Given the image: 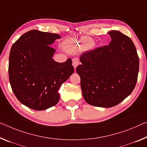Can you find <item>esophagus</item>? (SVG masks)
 I'll return each mask as SVG.
<instances>
[{"mask_svg":"<svg viewBox=\"0 0 147 147\" xmlns=\"http://www.w3.org/2000/svg\"><path fill=\"white\" fill-rule=\"evenodd\" d=\"M79 62H80V60H79L78 58H74L73 60H72V64H73L75 69L76 68V67L78 66Z\"/></svg>","mask_w":147,"mask_h":147,"instance_id":"34e87169","label":"esophagus"}]
</instances>
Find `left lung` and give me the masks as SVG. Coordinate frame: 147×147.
I'll return each mask as SVG.
<instances>
[{"label":"left lung","mask_w":147,"mask_h":147,"mask_svg":"<svg viewBox=\"0 0 147 147\" xmlns=\"http://www.w3.org/2000/svg\"><path fill=\"white\" fill-rule=\"evenodd\" d=\"M108 45L83 53L76 67L81 78L83 98L94 107H114L134 91L138 77L139 60L128 36L118 31L108 33Z\"/></svg>","instance_id":"obj_1"}]
</instances>
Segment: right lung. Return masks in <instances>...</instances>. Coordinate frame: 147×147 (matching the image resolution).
<instances>
[{"label":"right lung","mask_w":147,"mask_h":147,"mask_svg":"<svg viewBox=\"0 0 147 147\" xmlns=\"http://www.w3.org/2000/svg\"><path fill=\"white\" fill-rule=\"evenodd\" d=\"M61 38L56 33L29 31L11 48L9 81L20 102L31 109L43 110L56 105L61 85L74 71L71 58L59 63L53 59L55 49L50 46Z\"/></svg>","instance_id":"right-lung-1"}]
</instances>
